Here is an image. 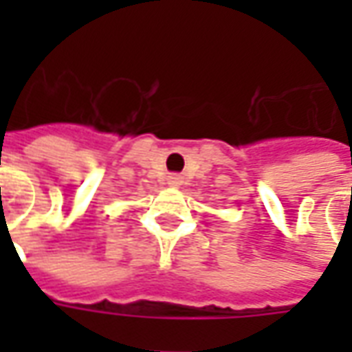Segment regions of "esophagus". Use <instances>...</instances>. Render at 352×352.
<instances>
[{
  "instance_id": "obj_1",
  "label": "esophagus",
  "mask_w": 352,
  "mask_h": 352,
  "mask_svg": "<svg viewBox=\"0 0 352 352\" xmlns=\"http://www.w3.org/2000/svg\"><path fill=\"white\" fill-rule=\"evenodd\" d=\"M181 183H183V177L181 175H169L168 177V184L169 186H173V188L181 186Z\"/></svg>"
}]
</instances>
